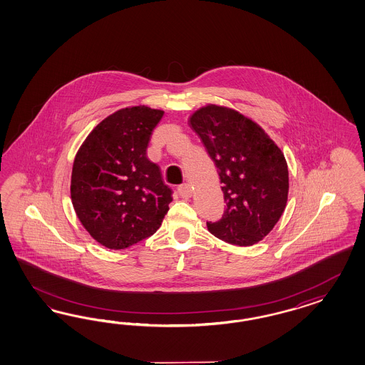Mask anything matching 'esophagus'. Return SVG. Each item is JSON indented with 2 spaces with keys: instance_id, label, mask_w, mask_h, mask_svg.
I'll list each match as a JSON object with an SVG mask.
<instances>
[{
  "instance_id": "obj_1",
  "label": "esophagus",
  "mask_w": 365,
  "mask_h": 365,
  "mask_svg": "<svg viewBox=\"0 0 365 365\" xmlns=\"http://www.w3.org/2000/svg\"><path fill=\"white\" fill-rule=\"evenodd\" d=\"M178 192H179V195L182 197V198L187 199L192 195V188L187 183H185V185H180L179 187H178Z\"/></svg>"
}]
</instances>
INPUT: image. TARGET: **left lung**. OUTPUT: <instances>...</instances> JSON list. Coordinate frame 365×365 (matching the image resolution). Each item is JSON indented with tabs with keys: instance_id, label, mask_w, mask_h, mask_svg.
<instances>
[{
	"instance_id": "1",
	"label": "left lung",
	"mask_w": 365,
	"mask_h": 365,
	"mask_svg": "<svg viewBox=\"0 0 365 365\" xmlns=\"http://www.w3.org/2000/svg\"><path fill=\"white\" fill-rule=\"evenodd\" d=\"M188 124L218 168L226 202L221 221L207 222L209 232L238 246L262 241L287 207L284 153L258 123L225 106L200 107Z\"/></svg>"
}]
</instances>
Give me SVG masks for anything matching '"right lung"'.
I'll return each instance as SVG.
<instances>
[{"mask_svg": "<svg viewBox=\"0 0 365 365\" xmlns=\"http://www.w3.org/2000/svg\"><path fill=\"white\" fill-rule=\"evenodd\" d=\"M165 110H116L89 133L73 160L71 199L78 221L100 245L120 250L153 235L173 200L160 170L147 158Z\"/></svg>", "mask_w": 365, "mask_h": 365, "instance_id": "1", "label": "right lung"}]
</instances>
